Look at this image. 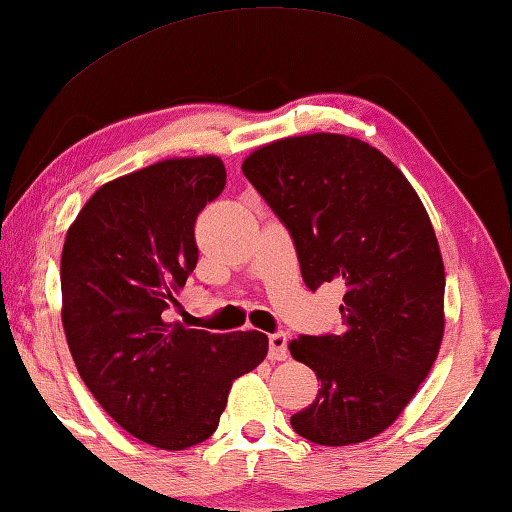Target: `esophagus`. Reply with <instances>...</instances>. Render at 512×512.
Segmentation results:
<instances>
[{
  "label": "esophagus",
  "instance_id": "esophagus-1",
  "mask_svg": "<svg viewBox=\"0 0 512 512\" xmlns=\"http://www.w3.org/2000/svg\"><path fill=\"white\" fill-rule=\"evenodd\" d=\"M270 342V360H286L288 358V337L284 332H274L268 337Z\"/></svg>",
  "mask_w": 512,
  "mask_h": 512
}]
</instances>
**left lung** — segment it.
<instances>
[{
	"label": "left lung",
	"mask_w": 512,
	"mask_h": 512,
	"mask_svg": "<svg viewBox=\"0 0 512 512\" xmlns=\"http://www.w3.org/2000/svg\"><path fill=\"white\" fill-rule=\"evenodd\" d=\"M242 173L284 221L305 284L342 281L339 335L288 344L321 381L291 425L318 446L385 432L432 372L446 328V270L434 226L402 170L342 133L272 140Z\"/></svg>",
	"instance_id": "left-lung-1"
}]
</instances>
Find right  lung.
<instances>
[{
	"instance_id": "add662e5",
	"label": "right lung",
	"mask_w": 512,
	"mask_h": 512,
	"mask_svg": "<svg viewBox=\"0 0 512 512\" xmlns=\"http://www.w3.org/2000/svg\"><path fill=\"white\" fill-rule=\"evenodd\" d=\"M226 184L224 161L173 157L99 187L66 231L62 325L80 379L131 436L187 450L219 427L235 379L268 335L166 321L196 268L198 212Z\"/></svg>"
}]
</instances>
